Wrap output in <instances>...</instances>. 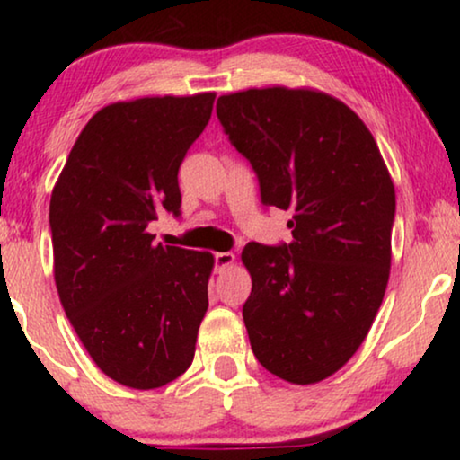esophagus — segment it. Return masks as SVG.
<instances>
[{"label": "esophagus", "mask_w": 460, "mask_h": 460, "mask_svg": "<svg viewBox=\"0 0 460 460\" xmlns=\"http://www.w3.org/2000/svg\"><path fill=\"white\" fill-rule=\"evenodd\" d=\"M213 260H216L217 272H224L226 268H230L232 263H234V253H230V251H226V253H216Z\"/></svg>", "instance_id": "esophagus-1"}]
</instances>
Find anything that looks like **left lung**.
<instances>
[{
    "label": "left lung",
    "instance_id": "1",
    "mask_svg": "<svg viewBox=\"0 0 460 460\" xmlns=\"http://www.w3.org/2000/svg\"><path fill=\"white\" fill-rule=\"evenodd\" d=\"M216 111L261 205L293 213L291 243L243 251L251 349L280 379L323 381L356 354L385 295L392 178L360 117L323 92L247 90L217 98Z\"/></svg>",
    "mask_w": 460,
    "mask_h": 460
}]
</instances>
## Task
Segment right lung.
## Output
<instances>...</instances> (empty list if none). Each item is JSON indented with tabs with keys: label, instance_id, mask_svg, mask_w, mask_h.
<instances>
[{
	"label": "right lung",
	"instance_id": "add662e5",
	"mask_svg": "<svg viewBox=\"0 0 460 460\" xmlns=\"http://www.w3.org/2000/svg\"><path fill=\"white\" fill-rule=\"evenodd\" d=\"M216 93L104 106L68 155L52 200L54 276L66 318L112 381L155 389L192 364L213 255L155 244L148 224L180 217L178 172Z\"/></svg>",
	"mask_w": 460,
	"mask_h": 460
}]
</instances>
